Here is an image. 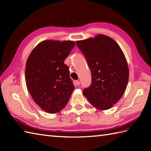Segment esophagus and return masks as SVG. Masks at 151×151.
<instances>
[{"instance_id": "esophagus-1", "label": "esophagus", "mask_w": 151, "mask_h": 151, "mask_svg": "<svg viewBox=\"0 0 151 151\" xmlns=\"http://www.w3.org/2000/svg\"><path fill=\"white\" fill-rule=\"evenodd\" d=\"M75 83H76V84L78 86H80V84H81V82H80L79 81H75Z\"/></svg>"}]
</instances>
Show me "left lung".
Here are the masks:
<instances>
[{"mask_svg": "<svg viewBox=\"0 0 151 151\" xmlns=\"http://www.w3.org/2000/svg\"><path fill=\"white\" fill-rule=\"evenodd\" d=\"M76 43L91 73V85L83 94L99 110L111 108L123 96L129 81V67L123 51L113 39L102 34Z\"/></svg>", "mask_w": 151, "mask_h": 151, "instance_id": "obj_1", "label": "left lung"}]
</instances>
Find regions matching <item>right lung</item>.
I'll list each match as a JSON object with an SVG mask.
<instances>
[{
    "mask_svg": "<svg viewBox=\"0 0 151 151\" xmlns=\"http://www.w3.org/2000/svg\"><path fill=\"white\" fill-rule=\"evenodd\" d=\"M75 43L72 41L45 40L28 56L25 78L34 102L47 113L56 114L65 106L75 89L64 61Z\"/></svg>",
    "mask_w": 151,
    "mask_h": 151,
    "instance_id": "add662e5",
    "label": "right lung"
}]
</instances>
